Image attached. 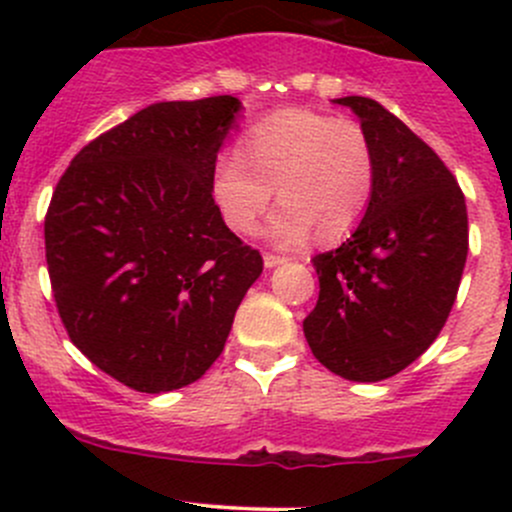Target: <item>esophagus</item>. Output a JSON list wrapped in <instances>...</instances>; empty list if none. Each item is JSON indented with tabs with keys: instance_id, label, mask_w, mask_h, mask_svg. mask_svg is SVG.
I'll return each mask as SVG.
<instances>
[{
	"instance_id": "obj_1",
	"label": "esophagus",
	"mask_w": 512,
	"mask_h": 512,
	"mask_svg": "<svg viewBox=\"0 0 512 512\" xmlns=\"http://www.w3.org/2000/svg\"><path fill=\"white\" fill-rule=\"evenodd\" d=\"M262 260H265V267H280V265H285L287 262V257H280V255H265L262 257Z\"/></svg>"
}]
</instances>
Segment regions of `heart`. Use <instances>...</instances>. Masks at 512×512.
I'll list each match as a JSON object with an SVG mask.
<instances>
[{
    "label": "heart",
    "mask_w": 512,
    "mask_h": 512,
    "mask_svg": "<svg viewBox=\"0 0 512 512\" xmlns=\"http://www.w3.org/2000/svg\"><path fill=\"white\" fill-rule=\"evenodd\" d=\"M376 185V156L354 121L282 108L242 136L240 153H227L213 173V195L225 223L252 232L277 188L280 208L267 235L285 247L347 235L364 218Z\"/></svg>",
    "instance_id": "1"
}]
</instances>
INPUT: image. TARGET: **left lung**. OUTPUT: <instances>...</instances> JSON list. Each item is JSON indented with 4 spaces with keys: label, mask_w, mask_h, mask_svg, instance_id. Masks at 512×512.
I'll use <instances>...</instances> for the list:
<instances>
[{
    "label": "left lung",
    "mask_w": 512,
    "mask_h": 512,
    "mask_svg": "<svg viewBox=\"0 0 512 512\" xmlns=\"http://www.w3.org/2000/svg\"><path fill=\"white\" fill-rule=\"evenodd\" d=\"M352 108L376 156L374 198L352 237L314 257L312 354L349 381H381L426 352L456 302L468 255L466 198L443 160L366 96Z\"/></svg>",
    "instance_id": "left-lung-1"
}]
</instances>
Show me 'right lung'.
<instances>
[{
	"label": "right lung",
	"mask_w": 512,
	"mask_h": 512,
	"mask_svg": "<svg viewBox=\"0 0 512 512\" xmlns=\"http://www.w3.org/2000/svg\"><path fill=\"white\" fill-rule=\"evenodd\" d=\"M240 98L160 101L81 148L44 220L71 342L143 394L198 381L223 352L262 257L225 225L215 160Z\"/></svg>",
	"instance_id": "obj_1"
}]
</instances>
